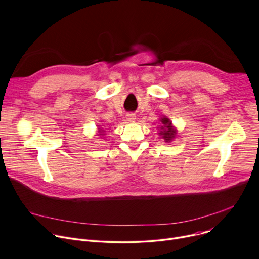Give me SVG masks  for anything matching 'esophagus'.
<instances>
[{
    "instance_id": "34e87169",
    "label": "esophagus",
    "mask_w": 259,
    "mask_h": 259,
    "mask_svg": "<svg viewBox=\"0 0 259 259\" xmlns=\"http://www.w3.org/2000/svg\"><path fill=\"white\" fill-rule=\"evenodd\" d=\"M126 118H127V121H129V122H134L135 119H136V117H135V115H134L133 113L127 114V115H126Z\"/></svg>"
}]
</instances>
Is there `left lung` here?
<instances>
[{
  "mask_svg": "<svg viewBox=\"0 0 259 259\" xmlns=\"http://www.w3.org/2000/svg\"><path fill=\"white\" fill-rule=\"evenodd\" d=\"M160 122H161V127H159L160 129L159 134L162 138H164L165 142H170L172 139L175 138L177 131L172 126V122L170 121V119H168L167 117H162L160 119Z\"/></svg>",
  "mask_w": 259,
  "mask_h": 259,
  "instance_id": "obj_1",
  "label": "left lung"
}]
</instances>
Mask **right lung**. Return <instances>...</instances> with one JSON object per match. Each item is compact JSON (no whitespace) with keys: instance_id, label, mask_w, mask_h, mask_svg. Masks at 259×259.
I'll use <instances>...</instances> for the list:
<instances>
[{"instance_id":"right-lung-1","label":"right lung","mask_w":259,"mask_h":259,"mask_svg":"<svg viewBox=\"0 0 259 259\" xmlns=\"http://www.w3.org/2000/svg\"><path fill=\"white\" fill-rule=\"evenodd\" d=\"M98 129H99V131H98L99 133H98V134H99L100 136H103V135H104V134H103V132H104V131H103L102 129H100V128H98Z\"/></svg>"}]
</instances>
